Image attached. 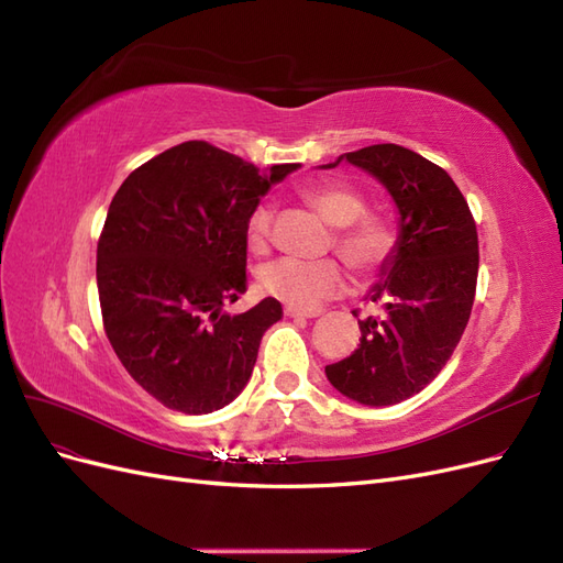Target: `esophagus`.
I'll return each mask as SVG.
<instances>
[{"mask_svg":"<svg viewBox=\"0 0 563 563\" xmlns=\"http://www.w3.org/2000/svg\"><path fill=\"white\" fill-rule=\"evenodd\" d=\"M284 314L286 317H298V319H312V317H319V310H300V308H294V305H286Z\"/></svg>","mask_w":563,"mask_h":563,"instance_id":"esophagus-1","label":"esophagus"}]
</instances>
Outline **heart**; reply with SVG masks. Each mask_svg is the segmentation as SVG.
Instances as JSON below:
<instances>
[{"instance_id":"b5f03b06","label":"heart","mask_w":563,"mask_h":563,"mask_svg":"<svg viewBox=\"0 0 563 563\" xmlns=\"http://www.w3.org/2000/svg\"><path fill=\"white\" fill-rule=\"evenodd\" d=\"M312 207L338 228L335 249L345 263L362 272H373L395 246V232L380 218L364 216V199L347 187L323 185L308 192ZM272 209L258 203L246 220V244L251 251L267 246ZM261 286L269 296H277L300 310H312L319 302L345 288V272L333 261H298L282 258L261 269Z\"/></svg>"}]
</instances>
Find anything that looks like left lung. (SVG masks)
<instances>
[{
    "mask_svg": "<svg viewBox=\"0 0 563 563\" xmlns=\"http://www.w3.org/2000/svg\"><path fill=\"white\" fill-rule=\"evenodd\" d=\"M343 159L385 187L399 213V234L368 291L373 302L385 298V314L360 321V347L327 366V378L356 404L391 406L432 383L463 338L479 240L453 178L418 152L371 145L321 168Z\"/></svg>",
    "mask_w": 563,
    "mask_h": 563,
    "instance_id": "1",
    "label": "left lung"
}]
</instances>
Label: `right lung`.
<instances>
[{
  "label": "right lung",
  "mask_w": 563,
  "mask_h": 563,
  "mask_svg": "<svg viewBox=\"0 0 563 563\" xmlns=\"http://www.w3.org/2000/svg\"><path fill=\"white\" fill-rule=\"evenodd\" d=\"M300 164L261 172L203 141L152 157L119 187L98 240L96 282L119 362L180 413H213L246 387L263 333L282 305L246 291V220Z\"/></svg>",
  "instance_id": "add662e5"
}]
</instances>
